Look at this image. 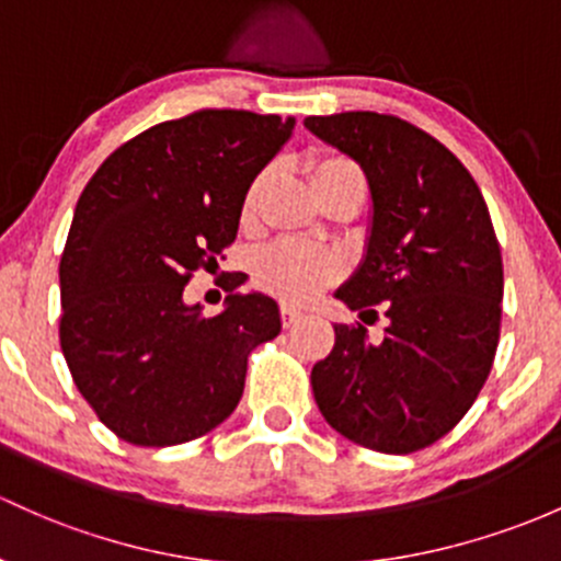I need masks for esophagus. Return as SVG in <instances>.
I'll list each match as a JSON object with an SVG mask.
<instances>
[{
    "instance_id": "esophagus-1",
    "label": "esophagus",
    "mask_w": 561,
    "mask_h": 561,
    "mask_svg": "<svg viewBox=\"0 0 561 561\" xmlns=\"http://www.w3.org/2000/svg\"><path fill=\"white\" fill-rule=\"evenodd\" d=\"M299 318H302V312H299L297 307H291V305L280 307V321H283V327H286V329H291L294 323L299 321Z\"/></svg>"
}]
</instances>
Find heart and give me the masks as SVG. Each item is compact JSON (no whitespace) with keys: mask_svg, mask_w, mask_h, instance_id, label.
<instances>
[{"mask_svg":"<svg viewBox=\"0 0 561 561\" xmlns=\"http://www.w3.org/2000/svg\"><path fill=\"white\" fill-rule=\"evenodd\" d=\"M310 184L312 190H321L323 184L336 182L342 176H358V168L351 160L334 158H316L310 162ZM270 173H262L254 184H251L249 197H245V216L256 210L259 197H262L264 186H267ZM342 267L331 254L323 251L307 249L294 240H280V243L270 245L254 259V280L264 291L275 294V297L288 299V302H305V299L316 297L321 288L340 278Z\"/></svg>","mask_w":561,"mask_h":561,"instance_id":"heart-1","label":"heart"}]
</instances>
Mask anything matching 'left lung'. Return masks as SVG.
<instances>
[{
  "label": "left lung",
  "instance_id": "obj_1",
  "mask_svg": "<svg viewBox=\"0 0 561 561\" xmlns=\"http://www.w3.org/2000/svg\"><path fill=\"white\" fill-rule=\"evenodd\" d=\"M305 128L351 154L371 190L366 256L336 299L388 318L382 342L336 323L312 366L316 403L360 447L425 449L466 417L495 360L503 259L490 210L466 165L407 119L342 112Z\"/></svg>",
  "mask_w": 561,
  "mask_h": 561
}]
</instances>
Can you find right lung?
Listing matches in <instances>:
<instances>
[{"mask_svg":"<svg viewBox=\"0 0 561 561\" xmlns=\"http://www.w3.org/2000/svg\"><path fill=\"white\" fill-rule=\"evenodd\" d=\"M291 130L278 114L192 112L114 149L82 190L58 267V334L77 390L123 442L206 436L238 407L251 351L280 334L275 299L230 294L206 318L184 286L216 267Z\"/></svg>","mask_w":561,"mask_h":561,"instance_id":"obj_1","label":"right lung"}]
</instances>
